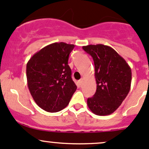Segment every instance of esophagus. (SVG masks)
Masks as SVG:
<instances>
[{
	"label": "esophagus",
	"mask_w": 149,
	"mask_h": 149,
	"mask_svg": "<svg viewBox=\"0 0 149 149\" xmlns=\"http://www.w3.org/2000/svg\"><path fill=\"white\" fill-rule=\"evenodd\" d=\"M82 84H83V79H81L79 81V86H81Z\"/></svg>",
	"instance_id": "34e87169"
}]
</instances>
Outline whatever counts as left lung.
Wrapping results in <instances>:
<instances>
[{
	"mask_svg": "<svg viewBox=\"0 0 149 149\" xmlns=\"http://www.w3.org/2000/svg\"><path fill=\"white\" fill-rule=\"evenodd\" d=\"M82 48L92 57L97 84L94 95L87 100L88 108L97 115H110L120 106L130 91L131 69L111 47L99 44Z\"/></svg>",
	"mask_w": 149,
	"mask_h": 149,
	"instance_id": "1",
	"label": "left lung"
}]
</instances>
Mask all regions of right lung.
<instances>
[{
	"mask_svg": "<svg viewBox=\"0 0 149 149\" xmlns=\"http://www.w3.org/2000/svg\"><path fill=\"white\" fill-rule=\"evenodd\" d=\"M74 45L55 42L36 52L26 64L27 85L36 104L56 112L67 107L77 86L68 63Z\"/></svg>",
	"mask_w": 149,
	"mask_h": 149,
	"instance_id": "obj_1",
	"label": "right lung"
}]
</instances>
